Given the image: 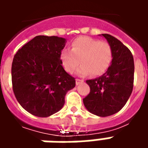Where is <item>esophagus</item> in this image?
Here are the masks:
<instances>
[{"mask_svg":"<svg viewBox=\"0 0 148 148\" xmlns=\"http://www.w3.org/2000/svg\"><path fill=\"white\" fill-rule=\"evenodd\" d=\"M84 80H82V79H79V78H77L76 79V84L77 85H79L80 83H82V82H83Z\"/></svg>","mask_w":148,"mask_h":148,"instance_id":"1","label":"esophagus"}]
</instances>
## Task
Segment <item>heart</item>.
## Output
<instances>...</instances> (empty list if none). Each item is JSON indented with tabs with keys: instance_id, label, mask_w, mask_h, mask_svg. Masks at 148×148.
<instances>
[{
	"instance_id": "obj_1",
	"label": "heart",
	"mask_w": 148,
	"mask_h": 148,
	"mask_svg": "<svg viewBox=\"0 0 148 148\" xmlns=\"http://www.w3.org/2000/svg\"><path fill=\"white\" fill-rule=\"evenodd\" d=\"M112 48L108 42L82 36L71 43V51L62 52L60 59L65 71L72 74L81 62L77 74L101 75L109 69L112 60ZM80 61H79V60Z\"/></svg>"
}]
</instances>
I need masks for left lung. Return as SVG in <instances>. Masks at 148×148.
Returning <instances> with one entry per match:
<instances>
[{
    "label": "left lung",
    "instance_id": "left-lung-1",
    "mask_svg": "<svg viewBox=\"0 0 148 148\" xmlns=\"http://www.w3.org/2000/svg\"><path fill=\"white\" fill-rule=\"evenodd\" d=\"M112 48V60L102 76L87 80L90 93L83 99L87 110L99 116H109L121 110L132 92L134 59L130 50L109 34H102Z\"/></svg>",
    "mask_w": 148,
    "mask_h": 148
}]
</instances>
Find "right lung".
<instances>
[{
	"label": "right lung",
	"instance_id": "add662e5",
	"mask_svg": "<svg viewBox=\"0 0 148 148\" xmlns=\"http://www.w3.org/2000/svg\"><path fill=\"white\" fill-rule=\"evenodd\" d=\"M66 39L37 36L14 55L12 83L16 98L23 108L39 117H47L64 106L65 96L75 86L60 59Z\"/></svg>",
	"mask_w": 148,
	"mask_h": 148
}]
</instances>
